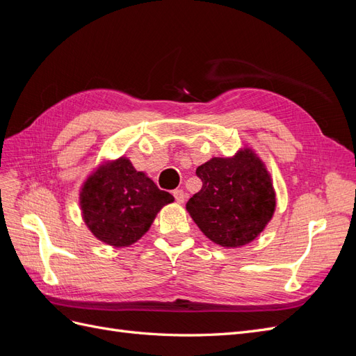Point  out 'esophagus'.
<instances>
[{
  "label": "esophagus",
  "mask_w": 356,
  "mask_h": 356,
  "mask_svg": "<svg viewBox=\"0 0 356 356\" xmlns=\"http://www.w3.org/2000/svg\"><path fill=\"white\" fill-rule=\"evenodd\" d=\"M174 197L178 203H184L186 200V193L182 190H174Z\"/></svg>",
  "instance_id": "1"
}]
</instances>
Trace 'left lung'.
Wrapping results in <instances>:
<instances>
[{
  "label": "left lung",
  "instance_id": "obj_1",
  "mask_svg": "<svg viewBox=\"0 0 356 356\" xmlns=\"http://www.w3.org/2000/svg\"><path fill=\"white\" fill-rule=\"evenodd\" d=\"M202 188L186 208L212 242L227 248L250 243L275 212L270 175L250 149L233 159L213 157L196 169Z\"/></svg>",
  "mask_w": 356,
  "mask_h": 356
}]
</instances>
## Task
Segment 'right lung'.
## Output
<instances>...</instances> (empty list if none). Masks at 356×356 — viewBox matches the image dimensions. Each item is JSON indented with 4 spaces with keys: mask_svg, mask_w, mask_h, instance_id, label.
Returning <instances> with one entry per match:
<instances>
[{
    "mask_svg": "<svg viewBox=\"0 0 356 356\" xmlns=\"http://www.w3.org/2000/svg\"><path fill=\"white\" fill-rule=\"evenodd\" d=\"M170 202V193L160 190L124 157L101 166L80 193L84 222L99 241L117 248L141 239Z\"/></svg>",
    "mask_w": 356,
    "mask_h": 356,
    "instance_id": "right-lung-1",
    "label": "right lung"
}]
</instances>
